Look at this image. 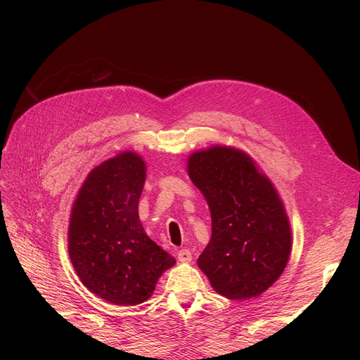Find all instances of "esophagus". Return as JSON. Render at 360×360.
<instances>
[{"label":"esophagus","instance_id":"obj_1","mask_svg":"<svg viewBox=\"0 0 360 360\" xmlns=\"http://www.w3.org/2000/svg\"><path fill=\"white\" fill-rule=\"evenodd\" d=\"M177 258L179 261H181V263H189L192 259V252L189 249H180L177 252Z\"/></svg>","mask_w":360,"mask_h":360}]
</instances>
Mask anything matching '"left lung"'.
Segmentation results:
<instances>
[{
	"label": "left lung",
	"instance_id": "obj_1",
	"mask_svg": "<svg viewBox=\"0 0 360 360\" xmlns=\"http://www.w3.org/2000/svg\"><path fill=\"white\" fill-rule=\"evenodd\" d=\"M188 174L212 214V238L198 267L228 299L259 296L282 275L291 252V226L275 186L249 155L226 146L195 151Z\"/></svg>",
	"mask_w": 360,
	"mask_h": 360
}]
</instances>
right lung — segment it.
I'll use <instances>...</instances> for the list:
<instances>
[{"instance_id":"1","label":"right lung","mask_w":360,"mask_h":360,"mask_svg":"<svg viewBox=\"0 0 360 360\" xmlns=\"http://www.w3.org/2000/svg\"><path fill=\"white\" fill-rule=\"evenodd\" d=\"M146 169L135 151L105 160L86 176L70 213L75 271L91 292L122 307L146 302L163 271L176 264L139 221Z\"/></svg>"}]
</instances>
